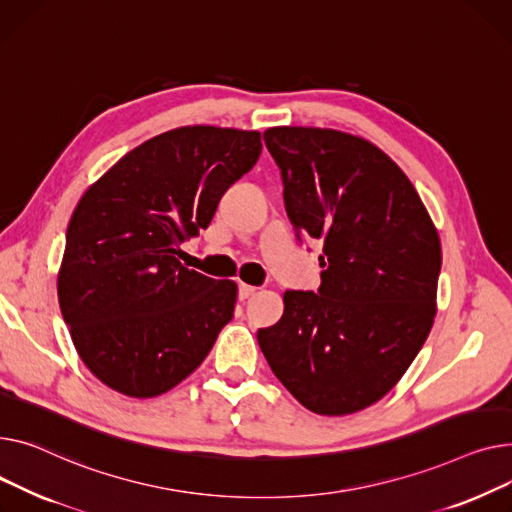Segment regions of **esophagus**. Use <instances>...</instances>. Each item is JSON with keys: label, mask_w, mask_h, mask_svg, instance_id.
Here are the masks:
<instances>
[{"label": "esophagus", "mask_w": 512, "mask_h": 512, "mask_svg": "<svg viewBox=\"0 0 512 512\" xmlns=\"http://www.w3.org/2000/svg\"><path fill=\"white\" fill-rule=\"evenodd\" d=\"M254 291H256L254 285H246V283H239V285H237V295H239V299H248Z\"/></svg>", "instance_id": "esophagus-1"}]
</instances>
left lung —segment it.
Returning a JSON list of instances; mask_svg holds the SVG:
<instances>
[{
  "label": "left lung",
  "mask_w": 512,
  "mask_h": 512,
  "mask_svg": "<svg viewBox=\"0 0 512 512\" xmlns=\"http://www.w3.org/2000/svg\"><path fill=\"white\" fill-rule=\"evenodd\" d=\"M299 242L322 244L320 287L285 291L258 330L270 370L320 415L380 401L407 372L436 316L438 231L407 175L372 142L320 128H270Z\"/></svg>",
  "instance_id": "obj_1"
}]
</instances>
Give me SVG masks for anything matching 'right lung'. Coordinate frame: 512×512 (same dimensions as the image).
I'll list each match as a JSON object with an SVG mask.
<instances>
[{"label":"right lung","instance_id":"right-lung-1","mask_svg":"<svg viewBox=\"0 0 512 512\" xmlns=\"http://www.w3.org/2000/svg\"><path fill=\"white\" fill-rule=\"evenodd\" d=\"M260 150V132L177 128L130 150L80 198L59 308L86 368L117 393H167L233 318L237 285L186 268L177 252L210 225Z\"/></svg>","mask_w":512,"mask_h":512}]
</instances>
